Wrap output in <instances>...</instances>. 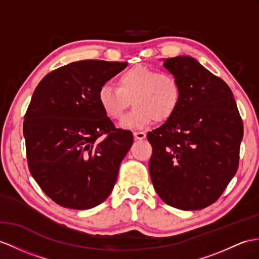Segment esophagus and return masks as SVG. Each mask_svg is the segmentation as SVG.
<instances>
[{
	"label": "esophagus",
	"mask_w": 259,
	"mask_h": 259,
	"mask_svg": "<svg viewBox=\"0 0 259 259\" xmlns=\"http://www.w3.org/2000/svg\"><path fill=\"white\" fill-rule=\"evenodd\" d=\"M134 138L136 141H142L146 138V133L145 132H134Z\"/></svg>",
	"instance_id": "1"
}]
</instances>
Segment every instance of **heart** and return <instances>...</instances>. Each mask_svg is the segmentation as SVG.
Returning <instances> with one entry per match:
<instances>
[{"label": "heart", "instance_id": "heart-1", "mask_svg": "<svg viewBox=\"0 0 259 259\" xmlns=\"http://www.w3.org/2000/svg\"><path fill=\"white\" fill-rule=\"evenodd\" d=\"M181 97V84L174 74L144 66L127 69L118 75L116 87L105 83L98 92L101 109L114 121L123 116L132 101L135 108L119 123L128 130L168 121L178 110Z\"/></svg>", "mask_w": 259, "mask_h": 259}]
</instances>
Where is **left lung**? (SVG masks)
I'll return each mask as SVG.
<instances>
[{
	"label": "left lung",
	"instance_id": "1",
	"mask_svg": "<svg viewBox=\"0 0 259 259\" xmlns=\"http://www.w3.org/2000/svg\"><path fill=\"white\" fill-rule=\"evenodd\" d=\"M163 67L179 80L182 97L172 117L147 135L150 179L168 205L201 210L237 171L243 122L229 85L197 59L174 57Z\"/></svg>",
	"mask_w": 259,
	"mask_h": 259
}]
</instances>
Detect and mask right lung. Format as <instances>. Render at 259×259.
Listing matches in <instances>:
<instances>
[{
	"instance_id": "add662e5",
	"label": "right lung",
	"mask_w": 259,
	"mask_h": 259,
	"mask_svg": "<svg viewBox=\"0 0 259 259\" xmlns=\"http://www.w3.org/2000/svg\"><path fill=\"white\" fill-rule=\"evenodd\" d=\"M127 62L81 60L49 72L25 114L23 133L29 171L54 202L88 210L109 197L121 161L133 144L98 101L101 85ZM107 134L104 140L99 137Z\"/></svg>"
}]
</instances>
